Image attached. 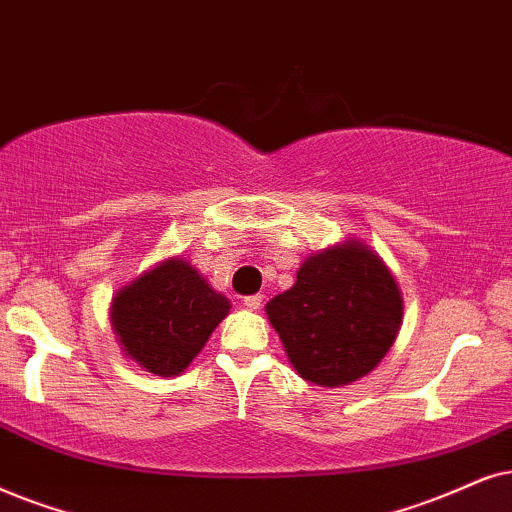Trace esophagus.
<instances>
[{
	"label": "esophagus",
	"mask_w": 512,
	"mask_h": 512,
	"mask_svg": "<svg viewBox=\"0 0 512 512\" xmlns=\"http://www.w3.org/2000/svg\"><path fill=\"white\" fill-rule=\"evenodd\" d=\"M243 304L250 309V312H257L262 307V295H248L243 297Z\"/></svg>",
	"instance_id": "1"
}]
</instances>
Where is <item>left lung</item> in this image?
<instances>
[{
	"label": "left lung",
	"instance_id": "left-lung-1",
	"mask_svg": "<svg viewBox=\"0 0 512 512\" xmlns=\"http://www.w3.org/2000/svg\"><path fill=\"white\" fill-rule=\"evenodd\" d=\"M267 316L300 378L338 387L371 373L401 323L397 283L361 243L309 257L295 286L267 304Z\"/></svg>",
	"mask_w": 512,
	"mask_h": 512
}]
</instances>
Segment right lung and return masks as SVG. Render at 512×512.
<instances>
[{
    "label": "right lung",
    "instance_id": "add662e5",
    "mask_svg": "<svg viewBox=\"0 0 512 512\" xmlns=\"http://www.w3.org/2000/svg\"><path fill=\"white\" fill-rule=\"evenodd\" d=\"M226 314L229 300L174 257L113 297L111 321L129 359L170 378L198 357Z\"/></svg>",
    "mask_w": 512,
    "mask_h": 512
}]
</instances>
